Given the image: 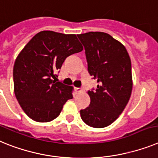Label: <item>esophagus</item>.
<instances>
[{"mask_svg": "<svg viewBox=\"0 0 158 158\" xmlns=\"http://www.w3.org/2000/svg\"><path fill=\"white\" fill-rule=\"evenodd\" d=\"M75 91H76V93H80L83 91V89L82 87H76V88H75Z\"/></svg>", "mask_w": 158, "mask_h": 158, "instance_id": "34e87169", "label": "esophagus"}]
</instances>
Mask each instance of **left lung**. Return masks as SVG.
<instances>
[{
    "mask_svg": "<svg viewBox=\"0 0 158 158\" xmlns=\"http://www.w3.org/2000/svg\"><path fill=\"white\" fill-rule=\"evenodd\" d=\"M85 50L87 71L97 80L88 91L90 105L80 110L83 122L93 128H104L119 117L130 99L132 66L126 49L104 32L77 35Z\"/></svg>",
    "mask_w": 158,
    "mask_h": 158,
    "instance_id": "8db88e82",
    "label": "left lung"
}]
</instances>
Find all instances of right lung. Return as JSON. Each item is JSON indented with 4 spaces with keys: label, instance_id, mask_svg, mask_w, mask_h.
<instances>
[{
    "label": "right lung",
    "instance_id": "right-lung-1",
    "mask_svg": "<svg viewBox=\"0 0 158 158\" xmlns=\"http://www.w3.org/2000/svg\"><path fill=\"white\" fill-rule=\"evenodd\" d=\"M82 50L75 34L46 30L33 37L21 51L14 66V93L32 120H54L72 99V87L55 79L65 59Z\"/></svg>",
    "mask_w": 158,
    "mask_h": 158
}]
</instances>
